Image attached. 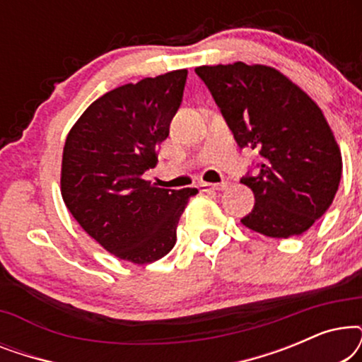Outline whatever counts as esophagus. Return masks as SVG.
<instances>
[{"mask_svg": "<svg viewBox=\"0 0 362 362\" xmlns=\"http://www.w3.org/2000/svg\"><path fill=\"white\" fill-rule=\"evenodd\" d=\"M199 187L202 191H224L229 187V182L227 181H222L219 185H211V182H201Z\"/></svg>", "mask_w": 362, "mask_h": 362, "instance_id": "obj_1", "label": "esophagus"}]
</instances>
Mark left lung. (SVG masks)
<instances>
[{
    "instance_id": "8db88e82",
    "label": "left lung",
    "mask_w": 362,
    "mask_h": 362,
    "mask_svg": "<svg viewBox=\"0 0 362 362\" xmlns=\"http://www.w3.org/2000/svg\"><path fill=\"white\" fill-rule=\"evenodd\" d=\"M240 148L264 161L250 187L255 206L240 219L250 230L286 239L328 211L343 160L334 133L313 98L274 67L244 62L196 67Z\"/></svg>"
}]
</instances>
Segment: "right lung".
I'll list each match as a JSON object with an SVG mask.
<instances>
[{"label":"right lung","mask_w":362,"mask_h":362,"mask_svg":"<svg viewBox=\"0 0 362 362\" xmlns=\"http://www.w3.org/2000/svg\"><path fill=\"white\" fill-rule=\"evenodd\" d=\"M187 71L113 88L90 103L66 138L61 194L78 226L118 259L145 265L176 244V227L196 187L163 189L143 180L170 135Z\"/></svg>","instance_id":"1"}]
</instances>
